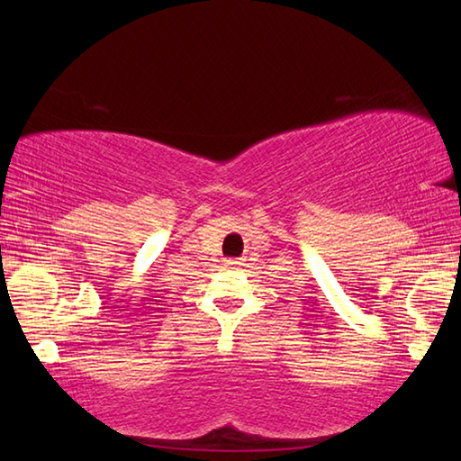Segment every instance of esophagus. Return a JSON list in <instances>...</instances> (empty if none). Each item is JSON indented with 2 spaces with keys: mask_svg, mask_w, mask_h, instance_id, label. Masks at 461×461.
I'll return each instance as SVG.
<instances>
[{
  "mask_svg": "<svg viewBox=\"0 0 461 461\" xmlns=\"http://www.w3.org/2000/svg\"><path fill=\"white\" fill-rule=\"evenodd\" d=\"M227 265L229 267H240V265H244V263H242V259H229Z\"/></svg>",
  "mask_w": 461,
  "mask_h": 461,
  "instance_id": "34e87169",
  "label": "esophagus"
}]
</instances>
